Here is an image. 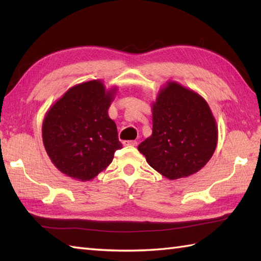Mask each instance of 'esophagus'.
<instances>
[{
    "label": "esophagus",
    "mask_w": 261,
    "mask_h": 261,
    "mask_svg": "<svg viewBox=\"0 0 261 261\" xmlns=\"http://www.w3.org/2000/svg\"><path fill=\"white\" fill-rule=\"evenodd\" d=\"M124 146H131V147H136L138 145V142L136 140H130V141H124L123 142Z\"/></svg>",
    "instance_id": "esophagus-1"
}]
</instances>
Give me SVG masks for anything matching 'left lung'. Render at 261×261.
<instances>
[{"mask_svg": "<svg viewBox=\"0 0 261 261\" xmlns=\"http://www.w3.org/2000/svg\"><path fill=\"white\" fill-rule=\"evenodd\" d=\"M152 135L138 150L170 180L201 170L218 145V126L207 102L193 90L167 82L152 102Z\"/></svg>", "mask_w": 261, "mask_h": 261, "instance_id": "1", "label": "left lung"}]
</instances>
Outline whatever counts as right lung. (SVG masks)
I'll return each instance as SVG.
<instances>
[{"label":"right lung","mask_w":261,"mask_h":261,"mask_svg":"<svg viewBox=\"0 0 261 261\" xmlns=\"http://www.w3.org/2000/svg\"><path fill=\"white\" fill-rule=\"evenodd\" d=\"M118 88L103 82L81 83L66 92L47 111L42 141L51 163L70 178L91 180L112 163L122 148L109 108Z\"/></svg>","instance_id":"obj_1"}]
</instances>
